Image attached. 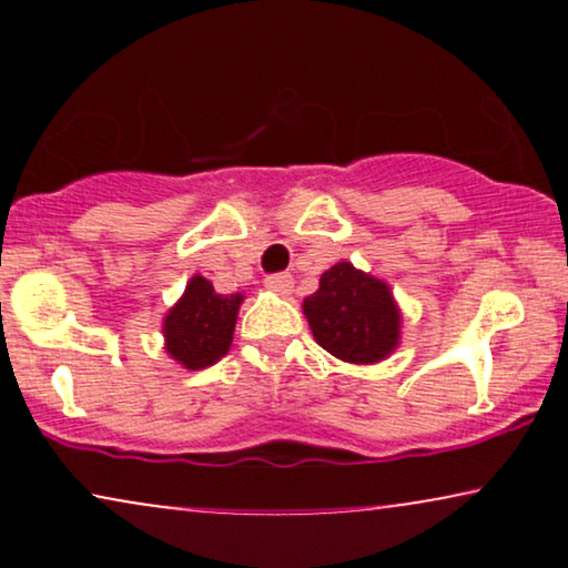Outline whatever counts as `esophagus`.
<instances>
[{
    "label": "esophagus",
    "mask_w": 568,
    "mask_h": 568,
    "mask_svg": "<svg viewBox=\"0 0 568 568\" xmlns=\"http://www.w3.org/2000/svg\"><path fill=\"white\" fill-rule=\"evenodd\" d=\"M264 285L270 291H275V293H291V288H293V277L288 275V272H277V275H270V277H264Z\"/></svg>",
    "instance_id": "1"
}]
</instances>
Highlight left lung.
<instances>
[{
  "label": "left lung",
  "instance_id": "obj_1",
  "mask_svg": "<svg viewBox=\"0 0 568 568\" xmlns=\"http://www.w3.org/2000/svg\"><path fill=\"white\" fill-rule=\"evenodd\" d=\"M312 336L344 363H379L400 342V310L379 277L338 262L323 272L321 288L304 298Z\"/></svg>",
  "mask_w": 568,
  "mask_h": 568
}]
</instances>
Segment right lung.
<instances>
[{
	"instance_id": "right-lung-1",
	"label": "right lung",
	"mask_w": 568,
	"mask_h": 568,
	"mask_svg": "<svg viewBox=\"0 0 568 568\" xmlns=\"http://www.w3.org/2000/svg\"><path fill=\"white\" fill-rule=\"evenodd\" d=\"M240 304L243 293L224 296L213 291L211 280L194 275L162 321L168 355L189 371L213 366L232 347Z\"/></svg>"
}]
</instances>
